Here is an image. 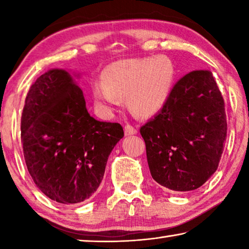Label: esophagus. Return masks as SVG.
I'll list each match as a JSON object with an SVG mask.
<instances>
[{"mask_svg":"<svg viewBox=\"0 0 249 249\" xmlns=\"http://www.w3.org/2000/svg\"><path fill=\"white\" fill-rule=\"evenodd\" d=\"M124 130H125L126 136H129V135H134V134L137 133V128L134 127V126L130 125V124H126L125 127H124Z\"/></svg>","mask_w":249,"mask_h":249,"instance_id":"esophagus-1","label":"esophagus"}]
</instances>
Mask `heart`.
Instances as JSON below:
<instances>
[{"instance_id":"obj_1","label":"heart","mask_w":249,"mask_h":249,"mask_svg":"<svg viewBox=\"0 0 249 249\" xmlns=\"http://www.w3.org/2000/svg\"><path fill=\"white\" fill-rule=\"evenodd\" d=\"M175 69L165 57L125 59L108 65L103 70V81L92 86L95 100L105 108L120 103L127 95L129 107L138 115L157 113L170 94Z\"/></svg>"}]
</instances>
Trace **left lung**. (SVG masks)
<instances>
[{"label": "left lung", "instance_id": "8db88e82", "mask_svg": "<svg viewBox=\"0 0 249 249\" xmlns=\"http://www.w3.org/2000/svg\"><path fill=\"white\" fill-rule=\"evenodd\" d=\"M140 132L155 181L181 192L204 184L217 169L227 134L224 99L212 72L195 70L181 78Z\"/></svg>", "mask_w": 249, "mask_h": 249}]
</instances>
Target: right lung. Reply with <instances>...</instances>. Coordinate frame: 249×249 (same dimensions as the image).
I'll list each match as a JSON object with an SVG mask.
<instances>
[{"label":"right lung","mask_w":249,"mask_h":249,"mask_svg":"<svg viewBox=\"0 0 249 249\" xmlns=\"http://www.w3.org/2000/svg\"><path fill=\"white\" fill-rule=\"evenodd\" d=\"M20 136L28 172L39 190L59 203L74 204L99 188L124 130L119 123L90 116L71 75L53 69L29 88Z\"/></svg>","instance_id":"right-lung-1"}]
</instances>
